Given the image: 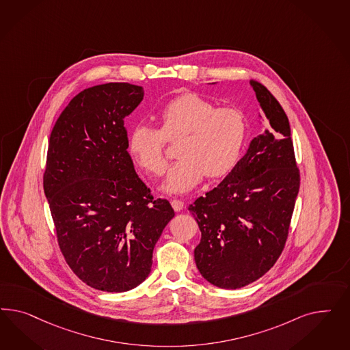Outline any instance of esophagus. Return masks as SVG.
<instances>
[{
	"label": "esophagus",
	"instance_id": "esophagus-1",
	"mask_svg": "<svg viewBox=\"0 0 350 350\" xmlns=\"http://www.w3.org/2000/svg\"><path fill=\"white\" fill-rule=\"evenodd\" d=\"M170 204H172V206H173V209L176 212H180L185 208V202H182V200H178V199H173Z\"/></svg>",
	"mask_w": 350,
	"mask_h": 350
}]
</instances>
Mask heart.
Returning a JSON list of instances; mask_svg holds the SVG:
<instances>
[{
    "label": "heart",
    "mask_w": 350,
    "mask_h": 350,
    "mask_svg": "<svg viewBox=\"0 0 350 350\" xmlns=\"http://www.w3.org/2000/svg\"><path fill=\"white\" fill-rule=\"evenodd\" d=\"M157 118L159 129L138 124L131 131L128 148L142 170L160 176L167 168V142L178 141V160L168 170L163 190L189 192L204 176L211 180L227 176L240 159L247 135L240 109L217 107L198 94H183L163 106Z\"/></svg>",
    "instance_id": "heart-1"
}]
</instances>
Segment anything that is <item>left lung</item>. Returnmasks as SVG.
Instances as JSON below:
<instances>
[{
	"instance_id": "obj_1",
	"label": "left lung",
	"mask_w": 350,
	"mask_h": 350,
	"mask_svg": "<svg viewBox=\"0 0 350 350\" xmlns=\"http://www.w3.org/2000/svg\"><path fill=\"white\" fill-rule=\"evenodd\" d=\"M269 129L228 176L189 206L202 231L195 263L214 286L240 288L267 273L286 244L300 172L286 113L252 79Z\"/></svg>"
}]
</instances>
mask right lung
<instances>
[{
  "label": "right lung",
  "mask_w": 350,
  "mask_h": 350,
  "mask_svg": "<svg viewBox=\"0 0 350 350\" xmlns=\"http://www.w3.org/2000/svg\"><path fill=\"white\" fill-rule=\"evenodd\" d=\"M144 98L139 85L106 83L75 96L49 141L43 190L57 244L85 285L107 293L138 286L174 211L154 199L128 154L124 118Z\"/></svg>",
  "instance_id": "right-lung-1"
}]
</instances>
